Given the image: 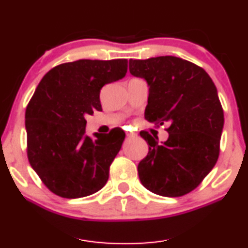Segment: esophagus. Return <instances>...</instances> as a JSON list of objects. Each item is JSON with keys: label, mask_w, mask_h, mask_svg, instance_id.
I'll use <instances>...</instances> for the list:
<instances>
[{"label": "esophagus", "mask_w": 248, "mask_h": 248, "mask_svg": "<svg viewBox=\"0 0 248 248\" xmlns=\"http://www.w3.org/2000/svg\"><path fill=\"white\" fill-rule=\"evenodd\" d=\"M125 136H127V138H135L137 137V134H135V132H125Z\"/></svg>", "instance_id": "1"}]
</instances>
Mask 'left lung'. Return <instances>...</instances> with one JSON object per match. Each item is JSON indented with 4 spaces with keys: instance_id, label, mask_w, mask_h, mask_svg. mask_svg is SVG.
Segmentation results:
<instances>
[{
    "instance_id": "left-lung-1",
    "label": "left lung",
    "mask_w": 248,
    "mask_h": 248,
    "mask_svg": "<svg viewBox=\"0 0 248 248\" xmlns=\"http://www.w3.org/2000/svg\"><path fill=\"white\" fill-rule=\"evenodd\" d=\"M129 71L149 86L146 119L157 125L169 124L164 142L140 132L149 152L138 164L139 180L153 193L182 197L217 163L224 128L217 88L203 68L174 56L130 59Z\"/></svg>"
}]
</instances>
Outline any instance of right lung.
<instances>
[{
	"label": "right lung",
	"mask_w": 248,
	"mask_h": 248,
	"mask_svg": "<svg viewBox=\"0 0 248 248\" xmlns=\"http://www.w3.org/2000/svg\"><path fill=\"white\" fill-rule=\"evenodd\" d=\"M127 59L79 61L50 69L26 110L27 153L34 172L51 192L66 199L102 189L124 140V131L85 135L86 114L102 110L100 91L124 78Z\"/></svg>",
	"instance_id": "obj_1"
}]
</instances>
